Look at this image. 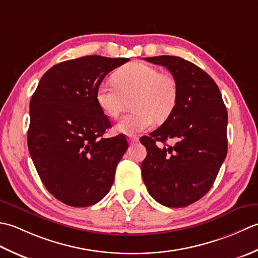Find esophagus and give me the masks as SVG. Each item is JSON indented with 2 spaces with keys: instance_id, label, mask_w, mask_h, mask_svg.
<instances>
[{
  "instance_id": "obj_1",
  "label": "esophagus",
  "mask_w": 258,
  "mask_h": 258,
  "mask_svg": "<svg viewBox=\"0 0 258 258\" xmlns=\"http://www.w3.org/2000/svg\"><path fill=\"white\" fill-rule=\"evenodd\" d=\"M128 141H129V144H130V145H136V144L138 143V141H139V138H138V137H133V136H130L129 138H128Z\"/></svg>"
}]
</instances>
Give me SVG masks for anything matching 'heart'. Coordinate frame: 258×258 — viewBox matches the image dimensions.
I'll use <instances>...</instances> for the list:
<instances>
[{"label": "heart", "mask_w": 258, "mask_h": 258, "mask_svg": "<svg viewBox=\"0 0 258 258\" xmlns=\"http://www.w3.org/2000/svg\"><path fill=\"white\" fill-rule=\"evenodd\" d=\"M114 85L102 82L96 89V101L100 110L110 118H118L124 98L133 96V112L117 124L119 133L134 135L147 130L157 121H164L175 109L178 98L176 80L169 73L141 61L125 64L112 75Z\"/></svg>", "instance_id": "heart-1"}]
</instances>
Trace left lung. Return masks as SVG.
Segmentation results:
<instances>
[{
  "label": "left lung",
  "instance_id": "8db88e82",
  "mask_svg": "<svg viewBox=\"0 0 258 258\" xmlns=\"http://www.w3.org/2000/svg\"><path fill=\"white\" fill-rule=\"evenodd\" d=\"M146 60L170 71L178 98L166 121L141 137L147 149L141 175L155 201L186 207L208 192L227 155V110L216 83L196 64L172 55ZM168 139L176 144L166 145Z\"/></svg>",
  "mask_w": 258,
  "mask_h": 258
}]
</instances>
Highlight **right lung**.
<instances>
[{"label": "right lung", "mask_w": 258, "mask_h": 258, "mask_svg": "<svg viewBox=\"0 0 258 258\" xmlns=\"http://www.w3.org/2000/svg\"><path fill=\"white\" fill-rule=\"evenodd\" d=\"M127 57L87 55L44 73L30 101L28 147L52 196L72 207L100 202L128 149L123 135L103 138L111 127L96 101V89Z\"/></svg>", "instance_id": "1"}]
</instances>
